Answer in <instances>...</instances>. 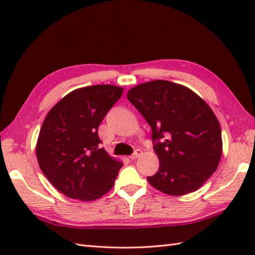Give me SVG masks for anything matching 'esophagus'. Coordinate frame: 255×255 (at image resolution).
<instances>
[{"label": "esophagus", "instance_id": "1", "mask_svg": "<svg viewBox=\"0 0 255 255\" xmlns=\"http://www.w3.org/2000/svg\"><path fill=\"white\" fill-rule=\"evenodd\" d=\"M141 155H142V151L140 150V149H137V150L133 152V154L130 155V159H131V160H136V159L140 158V156H141Z\"/></svg>", "mask_w": 255, "mask_h": 255}]
</instances>
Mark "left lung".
Listing matches in <instances>:
<instances>
[{"instance_id":"8db88e82","label":"left lung","mask_w":255,"mask_h":255,"mask_svg":"<svg viewBox=\"0 0 255 255\" xmlns=\"http://www.w3.org/2000/svg\"><path fill=\"white\" fill-rule=\"evenodd\" d=\"M127 99L152 129L159 171L151 186L171 196L193 193L217 170L223 154L220 124L191 89L154 80L133 86Z\"/></svg>"}]
</instances>
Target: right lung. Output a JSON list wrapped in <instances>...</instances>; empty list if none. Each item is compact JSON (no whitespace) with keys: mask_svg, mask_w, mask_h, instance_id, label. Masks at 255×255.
I'll list each match as a JSON object with an SVG mask.
<instances>
[{"mask_svg":"<svg viewBox=\"0 0 255 255\" xmlns=\"http://www.w3.org/2000/svg\"><path fill=\"white\" fill-rule=\"evenodd\" d=\"M124 89L112 84L70 92L47 114L36 143L40 170L59 192L91 202L110 192L123 162L108 154L97 133Z\"/></svg>","mask_w":255,"mask_h":255,"instance_id":"obj_1","label":"right lung"}]
</instances>
